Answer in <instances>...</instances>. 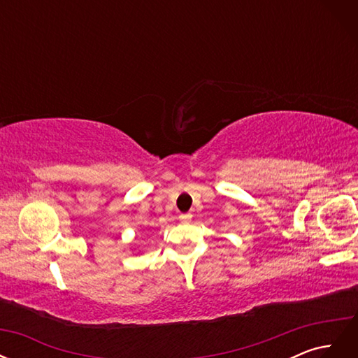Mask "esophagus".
I'll return each instance as SVG.
<instances>
[{"instance_id":"esophagus-1","label":"esophagus","mask_w":358,"mask_h":358,"mask_svg":"<svg viewBox=\"0 0 358 358\" xmlns=\"http://www.w3.org/2000/svg\"><path fill=\"white\" fill-rule=\"evenodd\" d=\"M191 218H192V215H191V213H182V215H179V220H180V222H189V221H191Z\"/></svg>"}]
</instances>
